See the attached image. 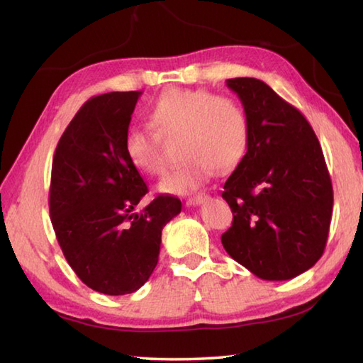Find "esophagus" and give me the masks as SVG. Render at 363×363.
I'll use <instances>...</instances> for the list:
<instances>
[{"mask_svg": "<svg viewBox=\"0 0 363 363\" xmlns=\"http://www.w3.org/2000/svg\"><path fill=\"white\" fill-rule=\"evenodd\" d=\"M208 199H209V196L206 194H199V195L192 196V199H189L186 201V204H187V206H196V204H201L203 201H206Z\"/></svg>", "mask_w": 363, "mask_h": 363, "instance_id": "obj_1", "label": "esophagus"}]
</instances>
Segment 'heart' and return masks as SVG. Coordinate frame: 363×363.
<instances>
[{"label":"heart","mask_w":363,"mask_h":363,"mask_svg":"<svg viewBox=\"0 0 363 363\" xmlns=\"http://www.w3.org/2000/svg\"><path fill=\"white\" fill-rule=\"evenodd\" d=\"M149 118L157 133L143 127L127 131L123 141L130 163L149 174L167 169L162 140L181 136L182 167L159 184L160 192L184 195L201 187L214 169L233 168L245 155L249 122L238 100L209 90L171 89L150 108Z\"/></svg>","instance_id":"1"}]
</instances>
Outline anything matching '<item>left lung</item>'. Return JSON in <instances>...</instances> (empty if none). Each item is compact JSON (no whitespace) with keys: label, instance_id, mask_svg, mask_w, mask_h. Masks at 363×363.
Wrapping results in <instances>:
<instances>
[{"label":"left lung","instance_id":"1","mask_svg":"<svg viewBox=\"0 0 363 363\" xmlns=\"http://www.w3.org/2000/svg\"><path fill=\"white\" fill-rule=\"evenodd\" d=\"M249 122L247 152L223 186L233 222L222 245L257 278L287 281L327 245L333 189L314 130L263 81L228 79Z\"/></svg>","mask_w":363,"mask_h":363}]
</instances>
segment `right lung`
<instances>
[{
	"mask_svg": "<svg viewBox=\"0 0 363 363\" xmlns=\"http://www.w3.org/2000/svg\"><path fill=\"white\" fill-rule=\"evenodd\" d=\"M141 91L90 98L62 135L52 162V227L69 267L104 295L133 294L159 262L162 230L182 203L159 195L140 214L147 186L123 141Z\"/></svg>",
	"mask_w": 363,
	"mask_h": 363,
	"instance_id": "add662e5",
	"label": "right lung"
}]
</instances>
